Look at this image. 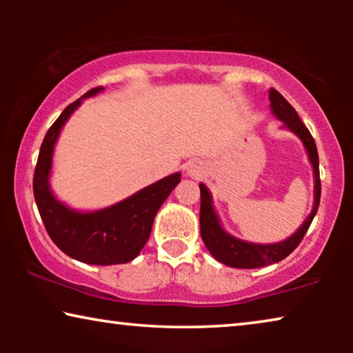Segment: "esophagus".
<instances>
[{
  "instance_id": "34e87169",
  "label": "esophagus",
  "mask_w": 353,
  "mask_h": 353,
  "mask_svg": "<svg viewBox=\"0 0 353 353\" xmlns=\"http://www.w3.org/2000/svg\"><path fill=\"white\" fill-rule=\"evenodd\" d=\"M188 175L192 176V178H197L202 175V172H204V165H202L201 162H192L188 165Z\"/></svg>"
}]
</instances>
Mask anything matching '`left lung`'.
<instances>
[{
  "label": "left lung",
  "mask_w": 353,
  "mask_h": 353,
  "mask_svg": "<svg viewBox=\"0 0 353 353\" xmlns=\"http://www.w3.org/2000/svg\"><path fill=\"white\" fill-rule=\"evenodd\" d=\"M270 105H272L273 114L276 115L279 120L286 123L289 130H292L302 143L305 144V149L310 157V162L313 165V173H315V205H313L312 214L308 219L303 221V225L299 228L297 233H294L291 238L283 241L278 244H250L239 241L225 233L223 228L220 226V221L216 219L214 207H212L210 192L204 185H199L201 188V212H199V221H201V236L204 241L205 248L209 252L219 260V262L228 265L233 268H260L265 265L276 263L279 260L286 259L294 249L301 244V241L305 236L307 230L310 228L313 216H315L318 205H320V196H321V181H320V161H318V151L315 139L308 132V128L302 123L299 119L296 109L278 93L276 90H270Z\"/></svg>",
  "instance_id": "obj_1"
}]
</instances>
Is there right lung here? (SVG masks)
<instances>
[{
  "label": "right lung",
  "mask_w": 353,
  "mask_h": 353,
  "mask_svg": "<svg viewBox=\"0 0 353 353\" xmlns=\"http://www.w3.org/2000/svg\"><path fill=\"white\" fill-rule=\"evenodd\" d=\"M103 91L96 86L80 99L67 105L43 139L33 175V194L45 228L57 248L69 257L91 265L127 263L141 252L151 234L154 216L170 196L180 173L163 178L138 191L128 199L108 209L80 214L61 204L48 185L52 151L65 120L79 108L81 99Z\"/></svg>",
  "instance_id": "add662e5"
}]
</instances>
